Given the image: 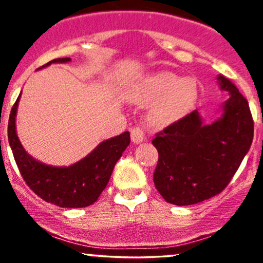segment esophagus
Listing matches in <instances>:
<instances>
[{"instance_id":"1","label":"esophagus","mask_w":263,"mask_h":263,"mask_svg":"<svg viewBox=\"0 0 263 263\" xmlns=\"http://www.w3.org/2000/svg\"><path fill=\"white\" fill-rule=\"evenodd\" d=\"M131 138L134 143H141L144 140V131L140 126H135L131 128Z\"/></svg>"}]
</instances>
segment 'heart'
Segmentation results:
<instances>
[{"instance_id":"obj_1","label":"heart","mask_w":263,"mask_h":263,"mask_svg":"<svg viewBox=\"0 0 263 263\" xmlns=\"http://www.w3.org/2000/svg\"><path fill=\"white\" fill-rule=\"evenodd\" d=\"M158 97L149 108L148 119L155 125H168L184 116L198 99V85L193 79H179L176 74L158 71L141 80L132 95L140 104Z\"/></svg>"}]
</instances>
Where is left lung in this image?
Segmentation results:
<instances>
[{
  "label": "left lung",
  "instance_id": "obj_1",
  "mask_svg": "<svg viewBox=\"0 0 263 263\" xmlns=\"http://www.w3.org/2000/svg\"><path fill=\"white\" fill-rule=\"evenodd\" d=\"M220 89L230 98L213 123L203 122L197 110L156 135L158 151L153 182L167 203L193 205L221 193L249 152L253 120L249 102L234 84L219 75Z\"/></svg>",
  "mask_w": 263,
  "mask_h": 263
}]
</instances>
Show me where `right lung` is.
<instances>
[{
    "label": "right lung",
    "mask_w": 263,
    "mask_h": 263,
    "mask_svg": "<svg viewBox=\"0 0 263 263\" xmlns=\"http://www.w3.org/2000/svg\"><path fill=\"white\" fill-rule=\"evenodd\" d=\"M70 58H58L52 63H66ZM21 93L8 120V142L21 176L27 185L43 200L60 208H85L95 203L106 188L115 164L131 142L129 132L101 142L85 158L69 167H53L35 161L26 152L16 132V115Z\"/></svg>",
    "instance_id": "1"
}]
</instances>
